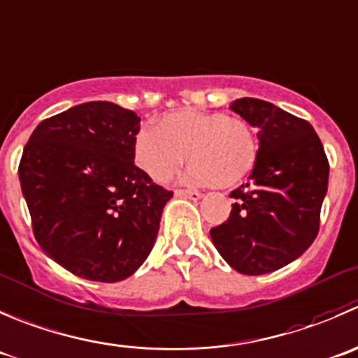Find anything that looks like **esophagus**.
<instances>
[{"instance_id":"obj_1","label":"esophagus","mask_w":358,"mask_h":358,"mask_svg":"<svg viewBox=\"0 0 358 358\" xmlns=\"http://www.w3.org/2000/svg\"><path fill=\"white\" fill-rule=\"evenodd\" d=\"M176 194H178V196L191 198V200H200L201 198V193H198V191L194 189H176Z\"/></svg>"}]
</instances>
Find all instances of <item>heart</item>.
<instances>
[{"label":"heart","instance_id":"heart-1","mask_svg":"<svg viewBox=\"0 0 358 358\" xmlns=\"http://www.w3.org/2000/svg\"><path fill=\"white\" fill-rule=\"evenodd\" d=\"M186 157L191 182L226 189L254 169L257 141L245 120L193 108L167 113L157 129L141 130L134 139L137 167L157 182H167Z\"/></svg>","mask_w":358,"mask_h":358}]
</instances>
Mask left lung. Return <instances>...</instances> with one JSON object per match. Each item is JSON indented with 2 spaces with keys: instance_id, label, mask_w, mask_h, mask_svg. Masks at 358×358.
I'll use <instances>...</instances> for the list:
<instances>
[{
  "instance_id": "8db88e82",
  "label": "left lung",
  "mask_w": 358,
  "mask_h": 358,
  "mask_svg": "<svg viewBox=\"0 0 358 358\" xmlns=\"http://www.w3.org/2000/svg\"><path fill=\"white\" fill-rule=\"evenodd\" d=\"M231 111L257 129L249 182L231 191L228 221L210 229L222 259L243 275H264L298 259L317 238L329 162L317 132L261 99H236Z\"/></svg>"
}]
</instances>
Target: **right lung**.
I'll use <instances>...</instances> for the list:
<instances>
[{"instance_id":"right-lung-1","label":"right lung","mask_w":358,"mask_h":358,"mask_svg":"<svg viewBox=\"0 0 358 358\" xmlns=\"http://www.w3.org/2000/svg\"><path fill=\"white\" fill-rule=\"evenodd\" d=\"M141 118L106 101L43 120L19 164L36 242L73 275L130 277L150 256L172 191L134 164Z\"/></svg>"}]
</instances>
